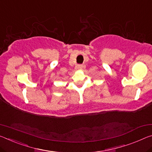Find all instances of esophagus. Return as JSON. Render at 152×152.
<instances>
[{
  "label": "esophagus",
  "instance_id": "34e87169",
  "mask_svg": "<svg viewBox=\"0 0 152 152\" xmlns=\"http://www.w3.org/2000/svg\"><path fill=\"white\" fill-rule=\"evenodd\" d=\"M78 68H79V69H83V65H78Z\"/></svg>",
  "mask_w": 152,
  "mask_h": 152
}]
</instances>
